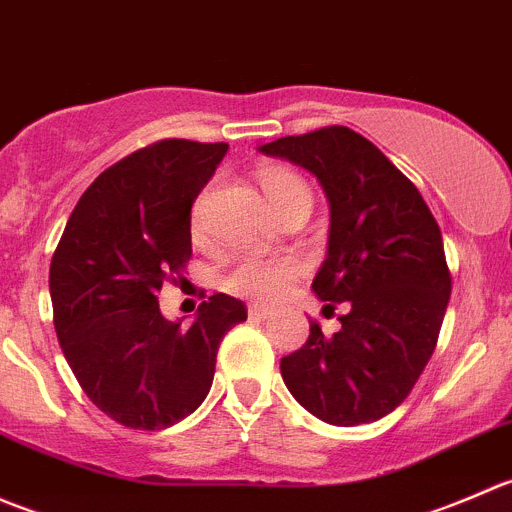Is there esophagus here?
<instances>
[{"label":"esophagus","mask_w":512,"mask_h":512,"mask_svg":"<svg viewBox=\"0 0 512 512\" xmlns=\"http://www.w3.org/2000/svg\"><path fill=\"white\" fill-rule=\"evenodd\" d=\"M247 314H250V319H270L275 314V307H270V304H250Z\"/></svg>","instance_id":"34e87169"}]
</instances>
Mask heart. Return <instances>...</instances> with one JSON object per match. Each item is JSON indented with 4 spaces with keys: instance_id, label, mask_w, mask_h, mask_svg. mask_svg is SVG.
<instances>
[{
    "instance_id": "heart-1",
    "label": "heart",
    "mask_w": 512,
    "mask_h": 512,
    "mask_svg": "<svg viewBox=\"0 0 512 512\" xmlns=\"http://www.w3.org/2000/svg\"><path fill=\"white\" fill-rule=\"evenodd\" d=\"M260 185L265 190L267 200L277 215L292 203L299 195H309L307 183L299 178L294 170L282 168V165H270L260 173ZM193 237L203 240V225H200L198 213L193 218ZM302 272V262L297 257H260V255H242L232 262L223 275V287L227 292L240 294L250 299H275L292 285Z\"/></svg>"
}]
</instances>
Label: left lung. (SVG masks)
Masks as SVG:
<instances>
[{
	"label": "left lung",
	"instance_id": "left-lung-1",
	"mask_svg": "<svg viewBox=\"0 0 512 512\" xmlns=\"http://www.w3.org/2000/svg\"><path fill=\"white\" fill-rule=\"evenodd\" d=\"M317 175L329 200V250L312 289L347 302L342 329L309 339L280 364L289 394L334 426L379 421L426 369L451 297L441 227L418 188L379 148L347 126L260 146Z\"/></svg>",
	"mask_w": 512,
	"mask_h": 512
}]
</instances>
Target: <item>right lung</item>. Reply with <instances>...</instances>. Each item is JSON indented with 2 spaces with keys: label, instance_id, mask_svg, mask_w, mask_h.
I'll return each mask as SVG.
<instances>
[{
  "label": "right lung",
  "instance_id": "right-lung-1",
  "mask_svg": "<svg viewBox=\"0 0 512 512\" xmlns=\"http://www.w3.org/2000/svg\"><path fill=\"white\" fill-rule=\"evenodd\" d=\"M227 143L165 138L103 170L76 203L51 257L61 352L81 389L121 426L160 431L208 396L223 337L247 307L218 292L190 327L160 314L158 292L193 255L190 208Z\"/></svg>",
  "mask_w": 512,
  "mask_h": 512
}]
</instances>
